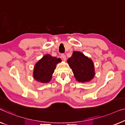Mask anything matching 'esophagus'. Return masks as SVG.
<instances>
[{
    "label": "esophagus",
    "instance_id": "1",
    "mask_svg": "<svg viewBox=\"0 0 125 125\" xmlns=\"http://www.w3.org/2000/svg\"><path fill=\"white\" fill-rule=\"evenodd\" d=\"M61 58H62V59L64 61H65L66 60V55H65V54H62V55H61Z\"/></svg>",
    "mask_w": 125,
    "mask_h": 125
}]
</instances>
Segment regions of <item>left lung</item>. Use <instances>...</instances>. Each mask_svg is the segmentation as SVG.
Segmentation results:
<instances>
[{
    "instance_id": "8db88e82",
    "label": "left lung",
    "mask_w": 125,
    "mask_h": 125,
    "mask_svg": "<svg viewBox=\"0 0 125 125\" xmlns=\"http://www.w3.org/2000/svg\"><path fill=\"white\" fill-rule=\"evenodd\" d=\"M76 80L80 83L89 82L95 75L94 63L92 59L80 52H73L67 59Z\"/></svg>"
}]
</instances>
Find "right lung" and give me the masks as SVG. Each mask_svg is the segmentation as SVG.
I'll use <instances>...</instances> for the list:
<instances>
[{
    "label": "right lung",
    "instance_id": "add662e5",
    "mask_svg": "<svg viewBox=\"0 0 125 125\" xmlns=\"http://www.w3.org/2000/svg\"><path fill=\"white\" fill-rule=\"evenodd\" d=\"M61 62V58L46 54L35 64L33 73V78L41 83L50 82L57 64Z\"/></svg>",
    "mask_w": 125,
    "mask_h": 125
}]
</instances>
